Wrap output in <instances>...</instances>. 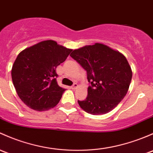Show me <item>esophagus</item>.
<instances>
[{"instance_id":"obj_1","label":"esophagus","mask_w":153,"mask_h":153,"mask_svg":"<svg viewBox=\"0 0 153 153\" xmlns=\"http://www.w3.org/2000/svg\"><path fill=\"white\" fill-rule=\"evenodd\" d=\"M77 88H78V84H77V83H74L73 86H71V89H74V90L76 89Z\"/></svg>"}]
</instances>
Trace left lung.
Segmentation results:
<instances>
[{"label":"left lung","instance_id":"obj_1","mask_svg":"<svg viewBox=\"0 0 153 153\" xmlns=\"http://www.w3.org/2000/svg\"><path fill=\"white\" fill-rule=\"evenodd\" d=\"M72 59L87 72L91 86L80 107L93 115L108 113L121 102L128 92L132 70L125 56L100 43L74 50Z\"/></svg>","mask_w":153,"mask_h":153}]
</instances>
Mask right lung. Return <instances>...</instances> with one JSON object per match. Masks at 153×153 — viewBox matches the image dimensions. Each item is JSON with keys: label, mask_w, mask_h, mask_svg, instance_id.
<instances>
[{"label": "right lung", "mask_w": 153, "mask_h": 153, "mask_svg": "<svg viewBox=\"0 0 153 153\" xmlns=\"http://www.w3.org/2000/svg\"><path fill=\"white\" fill-rule=\"evenodd\" d=\"M72 51L53 40H45L18 54L12 66V82L28 107L42 111L59 103L65 89L58 85L56 70Z\"/></svg>", "instance_id": "1"}]
</instances>
